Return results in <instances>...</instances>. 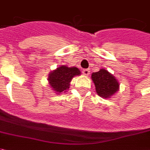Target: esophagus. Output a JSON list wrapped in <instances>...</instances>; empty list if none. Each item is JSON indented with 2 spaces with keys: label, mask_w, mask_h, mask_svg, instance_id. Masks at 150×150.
<instances>
[{
  "label": "esophagus",
  "mask_w": 150,
  "mask_h": 150,
  "mask_svg": "<svg viewBox=\"0 0 150 150\" xmlns=\"http://www.w3.org/2000/svg\"><path fill=\"white\" fill-rule=\"evenodd\" d=\"M83 74L85 75H90V70H89V69H84V70L83 71Z\"/></svg>",
  "instance_id": "obj_1"
}]
</instances>
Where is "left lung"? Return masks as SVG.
Here are the masks:
<instances>
[{"mask_svg":"<svg viewBox=\"0 0 150 150\" xmlns=\"http://www.w3.org/2000/svg\"><path fill=\"white\" fill-rule=\"evenodd\" d=\"M91 80L94 83L97 95L104 99H109L119 90L118 80L106 69L102 68L99 71L93 72Z\"/></svg>","mask_w":150,"mask_h":150,"instance_id":"8db88e82","label":"left lung"}]
</instances>
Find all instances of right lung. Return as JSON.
I'll use <instances>...</instances> for the list:
<instances>
[{
    "label": "right lung",
    "mask_w": 150,
    "mask_h": 150,
    "mask_svg": "<svg viewBox=\"0 0 150 150\" xmlns=\"http://www.w3.org/2000/svg\"><path fill=\"white\" fill-rule=\"evenodd\" d=\"M80 74L79 69L75 67H69L62 65L50 72L47 80L53 91L59 95L62 92H67L72 79L75 76L80 75Z\"/></svg>",
    "instance_id": "right-lung-1"
}]
</instances>
